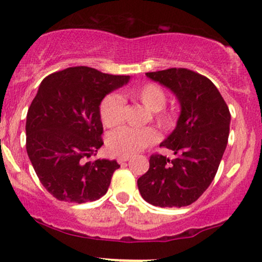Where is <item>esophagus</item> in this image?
<instances>
[{"label": "esophagus", "instance_id": "esophagus-1", "mask_svg": "<svg viewBox=\"0 0 262 262\" xmlns=\"http://www.w3.org/2000/svg\"><path fill=\"white\" fill-rule=\"evenodd\" d=\"M129 160H130V156H118V158H117V161H118L119 164H124L125 161Z\"/></svg>", "mask_w": 262, "mask_h": 262}]
</instances>
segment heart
Segmentation results:
<instances>
[{"mask_svg": "<svg viewBox=\"0 0 262 262\" xmlns=\"http://www.w3.org/2000/svg\"><path fill=\"white\" fill-rule=\"evenodd\" d=\"M128 96L140 102L146 110L152 112L154 121L162 129H171L175 125V116L162 108L166 104V93L156 83L148 82L132 90ZM125 104L119 96L108 95L101 103L102 123L108 128L121 124L124 119ZM158 140V133L152 128H119L108 135L107 146L111 152L121 156H130L152 145Z\"/></svg>", "mask_w": 262, "mask_h": 262, "instance_id": "obj_1", "label": "heart"}]
</instances>
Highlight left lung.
<instances>
[{
    "label": "left lung",
    "mask_w": 262,
    "mask_h": 262,
    "mask_svg": "<svg viewBox=\"0 0 262 262\" xmlns=\"http://www.w3.org/2000/svg\"><path fill=\"white\" fill-rule=\"evenodd\" d=\"M145 75L169 89L181 111L172 133L160 144L175 158L152 155L138 188L152 206H189L217 173L229 137V108L214 83L194 71L171 68Z\"/></svg>",
    "instance_id": "left-lung-1"
}]
</instances>
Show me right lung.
I'll return each mask as SVG.
<instances>
[{
    "instance_id": "1",
    "label": "right lung",
    "mask_w": 262,
    "mask_h": 262,
    "mask_svg": "<svg viewBox=\"0 0 262 262\" xmlns=\"http://www.w3.org/2000/svg\"><path fill=\"white\" fill-rule=\"evenodd\" d=\"M129 80L76 66L41 81L27 113L26 148L39 181L56 200L86 203L107 193L118 162L87 159L103 145L102 100Z\"/></svg>"
}]
</instances>
